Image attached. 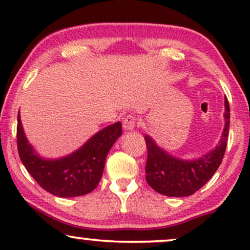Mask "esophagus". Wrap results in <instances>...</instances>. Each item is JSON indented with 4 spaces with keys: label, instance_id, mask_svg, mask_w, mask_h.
<instances>
[{
    "label": "esophagus",
    "instance_id": "1",
    "mask_svg": "<svg viewBox=\"0 0 250 250\" xmlns=\"http://www.w3.org/2000/svg\"><path fill=\"white\" fill-rule=\"evenodd\" d=\"M138 124V118L135 117V116H132V115H128L127 117L124 119V122H123V127L125 129H128V131H131Z\"/></svg>",
    "mask_w": 250,
    "mask_h": 250
}]
</instances>
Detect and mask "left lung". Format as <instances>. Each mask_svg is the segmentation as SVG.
Listing matches in <instances>:
<instances>
[{
    "instance_id": "left-lung-1",
    "label": "left lung",
    "mask_w": 250,
    "mask_h": 250,
    "mask_svg": "<svg viewBox=\"0 0 250 250\" xmlns=\"http://www.w3.org/2000/svg\"><path fill=\"white\" fill-rule=\"evenodd\" d=\"M225 127L218 146L196 160H181L158 148L146 135L148 159L146 180L156 192L168 197H187L193 194L211 179L220 167L227 149L230 127V105L225 98Z\"/></svg>"
}]
</instances>
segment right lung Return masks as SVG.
I'll use <instances>...</instances> for the list:
<instances>
[{"instance_id": "1", "label": "right lung", "mask_w": 250, "mask_h": 250, "mask_svg": "<svg viewBox=\"0 0 250 250\" xmlns=\"http://www.w3.org/2000/svg\"><path fill=\"white\" fill-rule=\"evenodd\" d=\"M122 133V124L117 122L98 132L76 152L61 159L45 160L35 155L27 141L18 115L17 146L23 166L41 188L57 197H78L97 188L105 157Z\"/></svg>"}]
</instances>
